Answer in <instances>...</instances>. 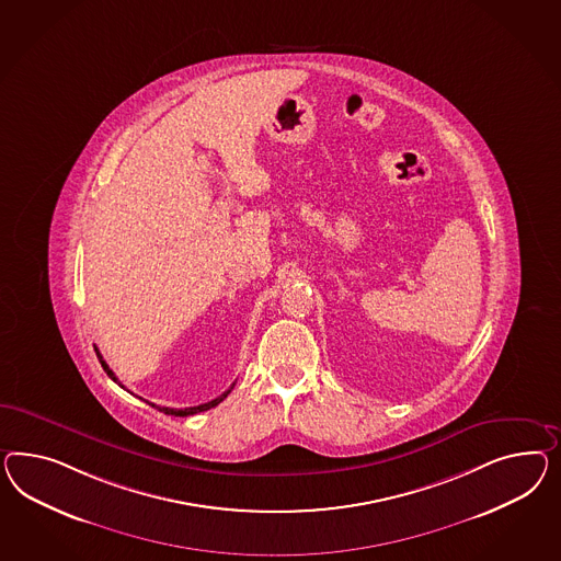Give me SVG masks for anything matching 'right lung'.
Returning <instances> with one entry per match:
<instances>
[{
	"mask_svg": "<svg viewBox=\"0 0 561 561\" xmlns=\"http://www.w3.org/2000/svg\"><path fill=\"white\" fill-rule=\"evenodd\" d=\"M95 355H98V359H100V364H102V367H104V371H106L107 376L110 378L114 379V381H118V378L114 376V371L110 369V365L104 362V357H102V353L95 348ZM234 386V383H232ZM232 386L228 388L227 392L225 394L218 396V398H214V400H210V402H206V404H199V407H190V409H159L161 412H165V414H173V416H190V414H197V412H204V410H210L214 409V407H218L225 398H227L228 394H230V390H232ZM124 388V386H122ZM154 407V404H152Z\"/></svg>",
	"mask_w": 561,
	"mask_h": 561,
	"instance_id": "right-lung-1",
	"label": "right lung"
}]
</instances>
